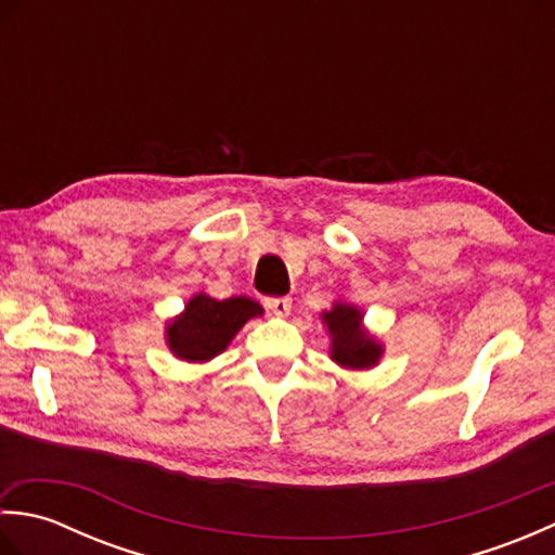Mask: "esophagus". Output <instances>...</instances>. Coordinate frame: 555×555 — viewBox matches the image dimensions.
Returning <instances> with one entry per match:
<instances>
[{
	"mask_svg": "<svg viewBox=\"0 0 555 555\" xmlns=\"http://www.w3.org/2000/svg\"><path fill=\"white\" fill-rule=\"evenodd\" d=\"M264 305H267V310L274 312L276 317L291 314V298H267Z\"/></svg>",
	"mask_w": 555,
	"mask_h": 555,
	"instance_id": "esophagus-1",
	"label": "esophagus"
}]
</instances>
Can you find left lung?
I'll list each match as a JSON object with an SVG mask.
<instances>
[{"instance_id":"left-lung-1","label":"left lung","mask_w":555,"mask_h":555,"mask_svg":"<svg viewBox=\"0 0 555 555\" xmlns=\"http://www.w3.org/2000/svg\"><path fill=\"white\" fill-rule=\"evenodd\" d=\"M322 322L332 336V360L348 370H370L382 360L384 346L362 326V312L350 302L336 300L322 312Z\"/></svg>"}]
</instances>
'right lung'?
<instances>
[{
  "instance_id": "add662e5",
  "label": "right lung",
  "mask_w": 555,
  "mask_h": 555,
  "mask_svg": "<svg viewBox=\"0 0 555 555\" xmlns=\"http://www.w3.org/2000/svg\"><path fill=\"white\" fill-rule=\"evenodd\" d=\"M262 312V305L245 296L217 300L207 293H197L167 324V346L185 362H207L227 350L247 320Z\"/></svg>"
}]
</instances>
